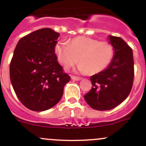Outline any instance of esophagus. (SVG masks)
<instances>
[{
  "label": "esophagus",
  "instance_id": "obj_1",
  "mask_svg": "<svg viewBox=\"0 0 146 146\" xmlns=\"http://www.w3.org/2000/svg\"><path fill=\"white\" fill-rule=\"evenodd\" d=\"M71 80H75V81H79V80H81L82 78H79V77H75V76H71Z\"/></svg>",
  "mask_w": 146,
  "mask_h": 146
}]
</instances>
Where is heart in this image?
I'll use <instances>...</instances> for the list:
<instances>
[{"label": "heart", "instance_id": "obj_1", "mask_svg": "<svg viewBox=\"0 0 146 146\" xmlns=\"http://www.w3.org/2000/svg\"><path fill=\"white\" fill-rule=\"evenodd\" d=\"M58 62L64 68L72 66L78 62L77 70L82 73L98 74L109 65L114 55V48L108 42H99L93 38L79 36L68 44L58 42L55 46Z\"/></svg>", "mask_w": 146, "mask_h": 146}]
</instances>
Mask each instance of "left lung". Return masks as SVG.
Segmentation results:
<instances>
[{"label":"left lung","mask_w":146,"mask_h":146,"mask_svg":"<svg viewBox=\"0 0 146 146\" xmlns=\"http://www.w3.org/2000/svg\"><path fill=\"white\" fill-rule=\"evenodd\" d=\"M114 48L111 62L105 70L90 77L93 88L84 96L92 108L113 109L123 102L132 89L134 60L132 48L123 39L108 36Z\"/></svg>","instance_id":"8db88e82"}]
</instances>
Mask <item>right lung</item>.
<instances>
[{
	"label": "right lung",
	"mask_w": 146,
	"mask_h": 146,
	"mask_svg": "<svg viewBox=\"0 0 146 146\" xmlns=\"http://www.w3.org/2000/svg\"><path fill=\"white\" fill-rule=\"evenodd\" d=\"M60 34L38 29L18 41L9 66L10 80L21 103L33 111H44L59 102L70 76L58 62L55 46Z\"/></svg>",
	"instance_id": "1"
}]
</instances>
